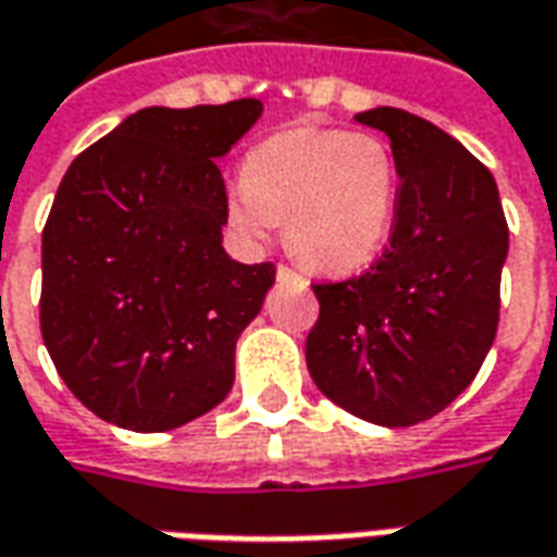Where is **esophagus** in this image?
<instances>
[{"label": "esophagus", "instance_id": "esophagus-1", "mask_svg": "<svg viewBox=\"0 0 557 557\" xmlns=\"http://www.w3.org/2000/svg\"><path fill=\"white\" fill-rule=\"evenodd\" d=\"M277 280L280 283H305V277L298 271H292L289 265H277Z\"/></svg>", "mask_w": 557, "mask_h": 557}]
</instances>
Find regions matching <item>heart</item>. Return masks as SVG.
<instances>
[{
  "label": "heart",
  "mask_w": 557,
  "mask_h": 557,
  "mask_svg": "<svg viewBox=\"0 0 557 557\" xmlns=\"http://www.w3.org/2000/svg\"><path fill=\"white\" fill-rule=\"evenodd\" d=\"M398 211V162L373 132L295 126L268 135L240 165L228 216L247 240L283 223L289 252L313 271L349 274L383 250Z\"/></svg>",
  "instance_id": "1"
}]
</instances>
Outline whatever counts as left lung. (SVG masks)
<instances>
[{
    "mask_svg": "<svg viewBox=\"0 0 557 557\" xmlns=\"http://www.w3.org/2000/svg\"><path fill=\"white\" fill-rule=\"evenodd\" d=\"M398 162L388 247L361 277L317 283L307 371L346 413L407 428L446 410L495 344L509 228L492 171L422 116L373 108Z\"/></svg>",
    "mask_w": 557,
    "mask_h": 557,
    "instance_id": "1",
    "label": "left lung"
}]
</instances>
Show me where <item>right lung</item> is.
Wrapping results in <instances>:
<instances>
[{
  "label": "right lung",
  "instance_id": "1",
  "mask_svg": "<svg viewBox=\"0 0 557 557\" xmlns=\"http://www.w3.org/2000/svg\"><path fill=\"white\" fill-rule=\"evenodd\" d=\"M259 99L144 108L87 147L41 232V337L62 383L111 425L153 434L213 410L274 265L223 250L216 159Z\"/></svg>",
  "mask_w": 557,
  "mask_h": 557
}]
</instances>
